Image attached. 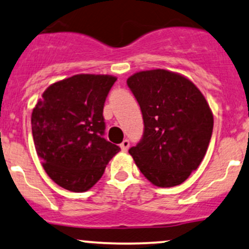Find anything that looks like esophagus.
Masks as SVG:
<instances>
[{"label":"esophagus","mask_w":249,"mask_h":249,"mask_svg":"<svg viewBox=\"0 0 249 249\" xmlns=\"http://www.w3.org/2000/svg\"><path fill=\"white\" fill-rule=\"evenodd\" d=\"M128 147H130V142H128L127 139H124V141H123V142L121 144L122 151H124V152H126V151L128 150Z\"/></svg>","instance_id":"esophagus-1"}]
</instances>
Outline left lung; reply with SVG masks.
Listing matches in <instances>:
<instances>
[{
  "label": "left lung",
  "mask_w": 249,
  "mask_h": 249,
  "mask_svg": "<svg viewBox=\"0 0 249 249\" xmlns=\"http://www.w3.org/2000/svg\"><path fill=\"white\" fill-rule=\"evenodd\" d=\"M126 83L144 121L142 139L128 153L153 185H180L206 154L213 132L210 105L190 79L167 70L141 71Z\"/></svg>",
  "instance_id": "8db88e82"
}]
</instances>
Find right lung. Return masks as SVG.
<instances>
[{"label":"right lung","mask_w":249,"mask_h":249,"mask_svg":"<svg viewBox=\"0 0 249 249\" xmlns=\"http://www.w3.org/2000/svg\"><path fill=\"white\" fill-rule=\"evenodd\" d=\"M116 81L108 75H75L50 85L34 107L37 156L48 176L65 190H90L121 150L103 137V108Z\"/></svg>","instance_id":"1"}]
</instances>
